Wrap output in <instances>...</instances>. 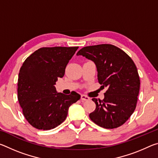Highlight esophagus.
Masks as SVG:
<instances>
[{
	"instance_id": "obj_1",
	"label": "esophagus",
	"mask_w": 158,
	"mask_h": 158,
	"mask_svg": "<svg viewBox=\"0 0 158 158\" xmlns=\"http://www.w3.org/2000/svg\"><path fill=\"white\" fill-rule=\"evenodd\" d=\"M90 100V98L88 97L87 95H81V100L82 102H84V101H88Z\"/></svg>"
}]
</instances>
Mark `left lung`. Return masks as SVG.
Returning <instances> with one entry per match:
<instances>
[{"instance_id":"left-lung-1","label":"left lung","mask_w":158,"mask_h":158,"mask_svg":"<svg viewBox=\"0 0 158 158\" xmlns=\"http://www.w3.org/2000/svg\"><path fill=\"white\" fill-rule=\"evenodd\" d=\"M95 63L98 82L107 87L102 100L93 98L95 111L89 114L93 122L106 129L121 126L135 110L140 79L135 63L120 48L109 44L83 47L77 53Z\"/></svg>"}]
</instances>
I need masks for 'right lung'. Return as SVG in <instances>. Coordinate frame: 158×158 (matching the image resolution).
Listing matches in <instances>:
<instances>
[{"label": "right lung", "instance_id": "obj_1", "mask_svg": "<svg viewBox=\"0 0 158 158\" xmlns=\"http://www.w3.org/2000/svg\"><path fill=\"white\" fill-rule=\"evenodd\" d=\"M79 47H42L26 58L18 78V100L25 118L38 130H49L65 121L81 95L57 93L54 85Z\"/></svg>", "mask_w": 158, "mask_h": 158}]
</instances>
